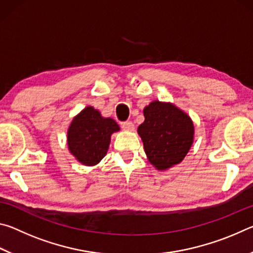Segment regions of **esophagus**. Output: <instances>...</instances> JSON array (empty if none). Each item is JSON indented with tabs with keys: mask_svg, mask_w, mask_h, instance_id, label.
Listing matches in <instances>:
<instances>
[{
	"mask_svg": "<svg viewBox=\"0 0 253 253\" xmlns=\"http://www.w3.org/2000/svg\"><path fill=\"white\" fill-rule=\"evenodd\" d=\"M122 128L124 130H127V131H132L135 129V125L132 124L131 122L127 121V122H124L122 123Z\"/></svg>",
	"mask_w": 253,
	"mask_h": 253,
	"instance_id": "obj_1",
	"label": "esophagus"
}]
</instances>
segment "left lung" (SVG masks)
Returning a JSON list of instances; mask_svg holds the SVG:
<instances>
[{"label": "left lung", "mask_w": 253, "mask_h": 253, "mask_svg": "<svg viewBox=\"0 0 253 253\" xmlns=\"http://www.w3.org/2000/svg\"><path fill=\"white\" fill-rule=\"evenodd\" d=\"M144 116L137 131L148 161L161 170L181 163L193 143L191 118L174 105L160 101L145 107Z\"/></svg>", "instance_id": "1"}]
</instances>
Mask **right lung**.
<instances>
[{
  "label": "right lung",
  "mask_w": 253,
  "mask_h": 253,
  "mask_svg": "<svg viewBox=\"0 0 253 253\" xmlns=\"http://www.w3.org/2000/svg\"><path fill=\"white\" fill-rule=\"evenodd\" d=\"M118 130L119 126L114 119L101 117L99 111L87 107L71 123L68 147L84 165H96L108 151L111 134Z\"/></svg>",
  "instance_id": "1"
}]
</instances>
